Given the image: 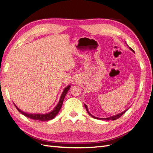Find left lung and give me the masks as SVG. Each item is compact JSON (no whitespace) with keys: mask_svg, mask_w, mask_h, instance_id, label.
Instances as JSON below:
<instances>
[{"mask_svg":"<svg viewBox=\"0 0 153 153\" xmlns=\"http://www.w3.org/2000/svg\"><path fill=\"white\" fill-rule=\"evenodd\" d=\"M129 47V46H128ZM129 49L131 50V51H132L133 52H134V51L131 49V47H129ZM85 104V108H86V111L88 112V114L91 116V117H92L93 118H94V119H99V120H116V119H119V118H120L122 115H123L124 113L127 111L128 109H127V110H126L125 111H123L122 113H119V114H117V115H114V116H112V117H108V118H98V117H95V116H94V115H92L91 114V113L89 112V111H88V107H87V106L85 104Z\"/></svg>","mask_w":153,"mask_h":153,"instance_id":"1","label":"left lung"}]
</instances>
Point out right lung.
I'll return each instance as SVG.
<instances>
[{"label": "right lung", "instance_id": "add662e5", "mask_svg": "<svg viewBox=\"0 0 153 153\" xmlns=\"http://www.w3.org/2000/svg\"><path fill=\"white\" fill-rule=\"evenodd\" d=\"M70 88H71V85H68L64 89L62 95H61L60 99H59V101L57 105H56V106L54 108L53 110L51 111L49 113H46V114H40V113H36H36H34V114H33V113H25L24 111H22V110H20V109L18 107H17L15 104H14V105L16 107V108L17 109V110H18L20 113H21L22 114H23L25 117L29 118V119H30L37 120H40V121L50 120L53 119L54 118L56 115H57V114L59 113L61 108H62V104H63L65 95H66V94L68 92V91L70 89Z\"/></svg>", "mask_w": 153, "mask_h": 153}]
</instances>
